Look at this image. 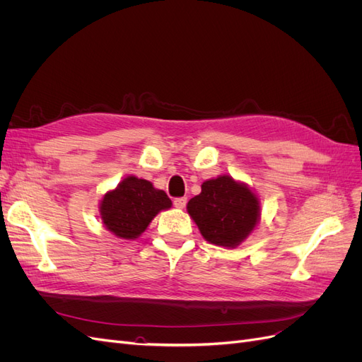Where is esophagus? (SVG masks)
Segmentation results:
<instances>
[{"label":"esophagus","mask_w":362,"mask_h":362,"mask_svg":"<svg viewBox=\"0 0 362 362\" xmlns=\"http://www.w3.org/2000/svg\"><path fill=\"white\" fill-rule=\"evenodd\" d=\"M185 204H187V198H175L173 199V205L180 208V210H182V208L185 206Z\"/></svg>","instance_id":"obj_1"}]
</instances>
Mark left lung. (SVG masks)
<instances>
[{
    "label": "left lung",
    "mask_w": 362,
    "mask_h": 362,
    "mask_svg": "<svg viewBox=\"0 0 362 362\" xmlns=\"http://www.w3.org/2000/svg\"><path fill=\"white\" fill-rule=\"evenodd\" d=\"M187 211L205 240L234 247L255 228L259 202L247 185L223 175L202 184V192L189 201Z\"/></svg>",
    "instance_id": "8db88e82"
}]
</instances>
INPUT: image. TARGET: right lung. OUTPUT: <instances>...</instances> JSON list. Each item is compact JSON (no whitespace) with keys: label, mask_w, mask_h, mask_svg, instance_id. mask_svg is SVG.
I'll return each mask as SVG.
<instances>
[{"label":"right lung","mask_w":362,"mask_h":362,"mask_svg":"<svg viewBox=\"0 0 362 362\" xmlns=\"http://www.w3.org/2000/svg\"><path fill=\"white\" fill-rule=\"evenodd\" d=\"M172 201L149 181L128 177L112 192L104 194L101 218L107 229L120 238H137L161 210Z\"/></svg>","instance_id":"obj_1"}]
</instances>
